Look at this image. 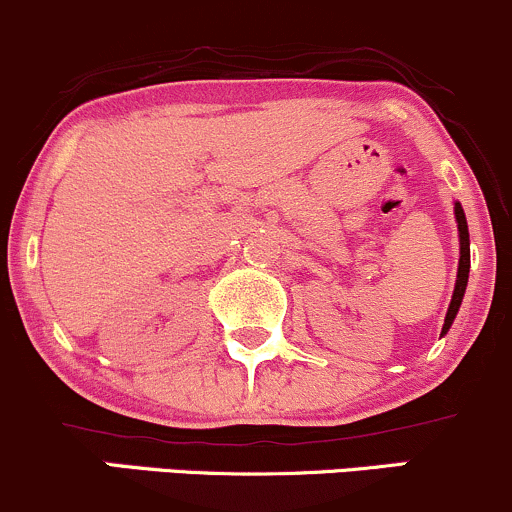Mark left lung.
I'll return each instance as SVG.
<instances>
[{"label":"left lung","instance_id":"8db88e82","mask_svg":"<svg viewBox=\"0 0 512 512\" xmlns=\"http://www.w3.org/2000/svg\"><path fill=\"white\" fill-rule=\"evenodd\" d=\"M454 218H457V228H459V269H457V284H454V294L452 301H449L447 316H445V325H442V335L452 328L454 318H457L459 306H462L464 291H466V282H469V226H466V216L464 209L459 201H454Z\"/></svg>","mask_w":512,"mask_h":512}]
</instances>
